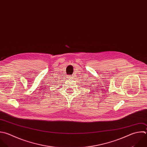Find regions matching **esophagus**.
I'll use <instances>...</instances> for the list:
<instances>
[{"label":"esophagus","mask_w":147,"mask_h":147,"mask_svg":"<svg viewBox=\"0 0 147 147\" xmlns=\"http://www.w3.org/2000/svg\"><path fill=\"white\" fill-rule=\"evenodd\" d=\"M68 78L69 79H73L74 78V76H69Z\"/></svg>","instance_id":"obj_1"}]
</instances>
